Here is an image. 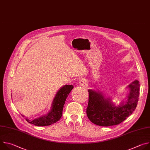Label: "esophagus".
I'll use <instances>...</instances> for the list:
<instances>
[{"label":"esophagus","instance_id":"obj_1","mask_svg":"<svg viewBox=\"0 0 150 150\" xmlns=\"http://www.w3.org/2000/svg\"><path fill=\"white\" fill-rule=\"evenodd\" d=\"M78 83L80 85H81V86H85V85L87 84V81H86V80H85L84 79H81L79 81Z\"/></svg>","mask_w":150,"mask_h":150}]
</instances>
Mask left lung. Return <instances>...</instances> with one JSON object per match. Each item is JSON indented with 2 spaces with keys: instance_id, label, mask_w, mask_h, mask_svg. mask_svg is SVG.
Listing matches in <instances>:
<instances>
[{
  "instance_id": "8db88e82",
  "label": "left lung",
  "mask_w": 150,
  "mask_h": 150,
  "mask_svg": "<svg viewBox=\"0 0 150 150\" xmlns=\"http://www.w3.org/2000/svg\"><path fill=\"white\" fill-rule=\"evenodd\" d=\"M139 87L138 80L130 83L126 87L129 93L118 105L113 103L112 98L106 97L101 91L88 90L89 100L87 109L88 119L93 123L101 126L120 123L135 110L138 101Z\"/></svg>"
}]
</instances>
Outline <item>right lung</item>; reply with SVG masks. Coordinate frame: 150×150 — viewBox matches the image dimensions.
Returning a JSON list of instances; mask_svg holds the SVG:
<instances>
[{
    "instance_id": "add662e5",
    "label": "right lung",
    "mask_w": 150,
    "mask_h": 150,
    "mask_svg": "<svg viewBox=\"0 0 150 150\" xmlns=\"http://www.w3.org/2000/svg\"><path fill=\"white\" fill-rule=\"evenodd\" d=\"M73 88L74 86L72 85H63L57 91L52 103L50 110L48 113L32 120L25 118L26 120L28 123L38 126H49L57 122L62 117L66 99ZM22 116L25 117L23 115Z\"/></svg>"
}]
</instances>
